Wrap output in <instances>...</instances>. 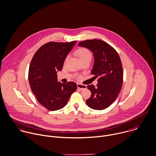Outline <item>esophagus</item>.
Returning a JSON list of instances; mask_svg holds the SVG:
<instances>
[{"label": "esophagus", "mask_w": 156, "mask_h": 156, "mask_svg": "<svg viewBox=\"0 0 156 156\" xmlns=\"http://www.w3.org/2000/svg\"><path fill=\"white\" fill-rule=\"evenodd\" d=\"M77 88L81 90H84V89H86L87 88V85H82V84H80V83H77Z\"/></svg>", "instance_id": "esophagus-1"}]
</instances>
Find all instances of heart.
Listing matches in <instances>:
<instances>
[{
    "label": "heart",
    "instance_id": "obj_1",
    "mask_svg": "<svg viewBox=\"0 0 156 156\" xmlns=\"http://www.w3.org/2000/svg\"><path fill=\"white\" fill-rule=\"evenodd\" d=\"M76 53L81 61L87 58H91L92 57L90 51L86 48H79L76 50Z\"/></svg>",
    "mask_w": 156,
    "mask_h": 156
}]
</instances>
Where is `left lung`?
I'll return each instance as SVG.
<instances>
[{"label":"left lung","mask_w":156,"mask_h":156,"mask_svg":"<svg viewBox=\"0 0 156 156\" xmlns=\"http://www.w3.org/2000/svg\"><path fill=\"white\" fill-rule=\"evenodd\" d=\"M78 45L93 52L94 63L91 74L96 78L99 77L96 87L87 86L91 96L86 103L93 109L102 110L115 101L121 90L123 76L121 60L115 50L101 40H87Z\"/></svg>","instance_id":"8db88e82"}]
</instances>
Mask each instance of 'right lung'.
Masks as SVG:
<instances>
[{"label": "right lung", "instance_id": "add662e5", "mask_svg": "<svg viewBox=\"0 0 156 156\" xmlns=\"http://www.w3.org/2000/svg\"><path fill=\"white\" fill-rule=\"evenodd\" d=\"M76 43L48 42L36 52L30 63L28 79L31 89L39 103L50 111L63 108L77 90L73 82H58L57 75Z\"/></svg>", "mask_w": 156, "mask_h": 156}]
</instances>
